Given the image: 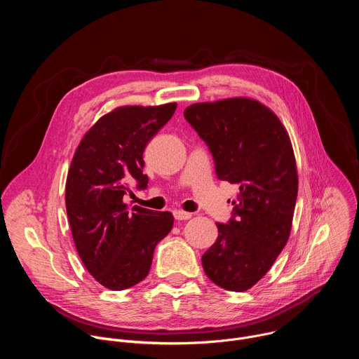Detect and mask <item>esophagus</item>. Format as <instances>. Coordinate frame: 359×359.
Listing matches in <instances>:
<instances>
[{
    "mask_svg": "<svg viewBox=\"0 0 359 359\" xmlns=\"http://www.w3.org/2000/svg\"><path fill=\"white\" fill-rule=\"evenodd\" d=\"M173 216H175L176 220H189L193 215L189 213V212H183V210H175Z\"/></svg>",
    "mask_w": 359,
    "mask_h": 359,
    "instance_id": "esophagus-1",
    "label": "esophagus"
}]
</instances>
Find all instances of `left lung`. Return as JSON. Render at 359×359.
Returning <instances> with one entry per match:
<instances>
[{"label": "left lung", "instance_id": "1", "mask_svg": "<svg viewBox=\"0 0 359 359\" xmlns=\"http://www.w3.org/2000/svg\"><path fill=\"white\" fill-rule=\"evenodd\" d=\"M184 119L208 144L220 180L237 183L230 220L216 223V243L203 254L204 273L241 292L274 264L287 244L298 176L287 130L257 100L233 97L194 104Z\"/></svg>", "mask_w": 359, "mask_h": 359}]
</instances>
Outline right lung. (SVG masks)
Instances as JSON below:
<instances>
[{"label": "right lung", "instance_id": "1", "mask_svg": "<svg viewBox=\"0 0 359 359\" xmlns=\"http://www.w3.org/2000/svg\"><path fill=\"white\" fill-rule=\"evenodd\" d=\"M176 104L125 107L102 116L81 140L65 187L67 215L79 257L104 287L122 291L149 274L158 243L173 227L169 212L133 206L129 184L144 190L143 151Z\"/></svg>", "mask_w": 359, "mask_h": 359}]
</instances>
